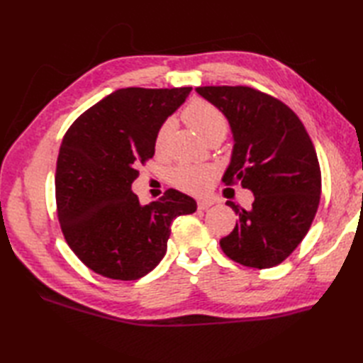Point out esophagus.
I'll use <instances>...</instances> for the list:
<instances>
[{
	"label": "esophagus",
	"mask_w": 363,
	"mask_h": 363,
	"mask_svg": "<svg viewBox=\"0 0 363 363\" xmlns=\"http://www.w3.org/2000/svg\"><path fill=\"white\" fill-rule=\"evenodd\" d=\"M215 204V201H212V199H199L198 201V209L199 211H206V209H209L211 206H213Z\"/></svg>",
	"instance_id": "34e87169"
}]
</instances>
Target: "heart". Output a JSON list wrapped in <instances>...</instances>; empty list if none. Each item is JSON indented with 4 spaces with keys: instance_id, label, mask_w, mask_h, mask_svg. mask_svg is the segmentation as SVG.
Listing matches in <instances>:
<instances>
[{
    "instance_id": "b5f03b06",
    "label": "heart",
    "mask_w": 363,
    "mask_h": 363,
    "mask_svg": "<svg viewBox=\"0 0 363 363\" xmlns=\"http://www.w3.org/2000/svg\"><path fill=\"white\" fill-rule=\"evenodd\" d=\"M182 118L189 126L194 128L204 140L211 142L215 138L223 140L228 134L229 121L218 106L207 101L204 98H194L184 107ZM173 129V121L165 120L159 126L156 137H154V148L162 151L167 143V138ZM215 169L204 165H181L173 172V184L190 194H203L209 187Z\"/></svg>"
}]
</instances>
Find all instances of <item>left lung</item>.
<instances>
[{
    "instance_id": "left-lung-1",
    "label": "left lung",
    "mask_w": 363,
    "mask_h": 363,
    "mask_svg": "<svg viewBox=\"0 0 363 363\" xmlns=\"http://www.w3.org/2000/svg\"><path fill=\"white\" fill-rule=\"evenodd\" d=\"M196 91L218 106L233 129V159L223 182L254 194L223 237V252L252 268L279 265L309 233L321 195V169L309 134L287 104L248 86H206Z\"/></svg>"
}]
</instances>
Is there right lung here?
<instances>
[{
  "mask_svg": "<svg viewBox=\"0 0 363 363\" xmlns=\"http://www.w3.org/2000/svg\"><path fill=\"white\" fill-rule=\"evenodd\" d=\"M190 91L115 90L65 133L56 167L57 218L68 246L91 272L140 279L165 256L173 220L196 211L195 199L174 189L146 206L130 190L138 165L154 156L159 126Z\"/></svg>",
  "mask_w": 363,
  "mask_h": 363,
  "instance_id": "1",
  "label": "right lung"
}]
</instances>
